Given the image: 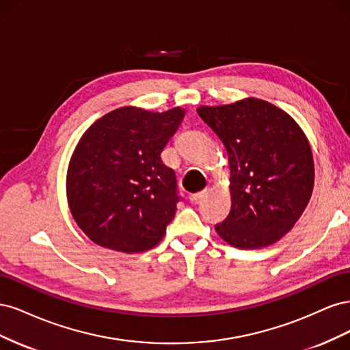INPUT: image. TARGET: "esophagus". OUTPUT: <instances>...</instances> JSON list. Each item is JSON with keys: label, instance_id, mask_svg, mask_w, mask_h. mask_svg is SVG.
Returning <instances> with one entry per match:
<instances>
[{"label": "esophagus", "instance_id": "esophagus-1", "mask_svg": "<svg viewBox=\"0 0 350 350\" xmlns=\"http://www.w3.org/2000/svg\"><path fill=\"white\" fill-rule=\"evenodd\" d=\"M206 194V191H200V193H194V194H189V201L191 203H197V201Z\"/></svg>", "mask_w": 350, "mask_h": 350}]
</instances>
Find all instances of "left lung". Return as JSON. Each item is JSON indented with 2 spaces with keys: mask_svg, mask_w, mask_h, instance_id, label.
I'll return each mask as SVG.
<instances>
[{
  "mask_svg": "<svg viewBox=\"0 0 350 350\" xmlns=\"http://www.w3.org/2000/svg\"><path fill=\"white\" fill-rule=\"evenodd\" d=\"M198 115L225 144L232 206L219 237L241 250L271 245L293 228L314 187L311 146L291 115L248 98Z\"/></svg>",
  "mask_w": 350,
  "mask_h": 350,
  "instance_id": "1",
  "label": "left lung"
}]
</instances>
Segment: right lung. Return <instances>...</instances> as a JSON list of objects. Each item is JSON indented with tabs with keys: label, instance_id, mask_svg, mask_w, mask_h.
Listing matches in <instances>:
<instances>
[{
	"label": "right lung",
	"instance_id": "1",
	"mask_svg": "<svg viewBox=\"0 0 350 350\" xmlns=\"http://www.w3.org/2000/svg\"><path fill=\"white\" fill-rule=\"evenodd\" d=\"M184 115L183 108L161 113L124 107L83 134L68 165L67 198L94 243L131 254L162 241L181 197L161 153Z\"/></svg>",
	"mask_w": 350,
	"mask_h": 350
}]
</instances>
